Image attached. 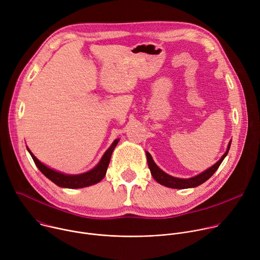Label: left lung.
Masks as SVG:
<instances>
[{
    "mask_svg": "<svg viewBox=\"0 0 260 260\" xmlns=\"http://www.w3.org/2000/svg\"><path fill=\"white\" fill-rule=\"evenodd\" d=\"M231 144H232V141H230V143H229L225 153L221 156V158L216 164H214L212 167H210L206 171L202 172L201 174H199L194 177H191V178H186V179L177 178V177H173V176L167 174L160 168L157 167V165L154 162L151 154L148 151H146L147 162H148V167H149V170H150L151 175L154 178V180L156 182H158L159 184L164 185V186L170 187V188H175V189L194 188V187H198L199 185L203 184L204 182H206L208 179H210L212 177V175L217 171V169L219 168L221 162L223 161V159L228 155L229 150L231 148Z\"/></svg>",
    "mask_w": 260,
    "mask_h": 260,
    "instance_id": "left-lung-1",
    "label": "left lung"
}]
</instances>
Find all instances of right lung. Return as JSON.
<instances>
[{
  "mask_svg": "<svg viewBox=\"0 0 260 260\" xmlns=\"http://www.w3.org/2000/svg\"><path fill=\"white\" fill-rule=\"evenodd\" d=\"M118 142H119V139H116L112 143V145L108 148V150L102 156L100 162L93 169H91L88 172L78 174V175H70V174H64V173L55 171V170L47 167L43 162H41L31 153V151L28 149V147H26V149L29 152L37 168L40 170V172L45 177H47L50 181H52L59 187L76 189V188L88 187V186H90V185L96 184L101 180L104 179V177L106 176V172H107L110 159H111V155H112V152L115 149V147L118 144Z\"/></svg>",
  "mask_w": 260,
  "mask_h": 260,
  "instance_id": "obj_1",
  "label": "right lung"
}]
</instances>
